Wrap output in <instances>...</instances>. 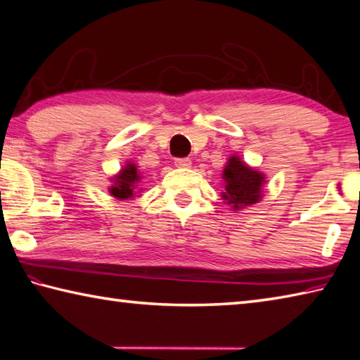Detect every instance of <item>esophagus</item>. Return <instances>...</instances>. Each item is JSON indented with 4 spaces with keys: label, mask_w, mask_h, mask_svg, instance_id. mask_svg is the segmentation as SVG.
I'll return each instance as SVG.
<instances>
[{
    "label": "esophagus",
    "mask_w": 360,
    "mask_h": 360,
    "mask_svg": "<svg viewBox=\"0 0 360 360\" xmlns=\"http://www.w3.org/2000/svg\"><path fill=\"white\" fill-rule=\"evenodd\" d=\"M174 165L178 168H191L192 167V160L191 159H176Z\"/></svg>",
    "instance_id": "esophagus-1"
}]
</instances>
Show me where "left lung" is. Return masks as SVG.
<instances>
[{
    "label": "left lung",
    "instance_id": "8db88e82",
    "mask_svg": "<svg viewBox=\"0 0 360 360\" xmlns=\"http://www.w3.org/2000/svg\"><path fill=\"white\" fill-rule=\"evenodd\" d=\"M224 179V192L221 198L225 200L233 211L257 205L263 198V187L266 184V176L259 169L248 167L239 155H231L221 172Z\"/></svg>",
    "mask_w": 360,
    "mask_h": 360
}]
</instances>
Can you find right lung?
<instances>
[{"label": "right lung", "mask_w": 360, "mask_h": 360, "mask_svg": "<svg viewBox=\"0 0 360 360\" xmlns=\"http://www.w3.org/2000/svg\"><path fill=\"white\" fill-rule=\"evenodd\" d=\"M143 179V176L140 173L139 167L135 165L134 162H126L120 172L113 174L110 178V182L112 186L108 187V192L112 197L116 200H134L135 197H139V193L141 192L140 188V182Z\"/></svg>", "instance_id": "obj_1"}]
</instances>
